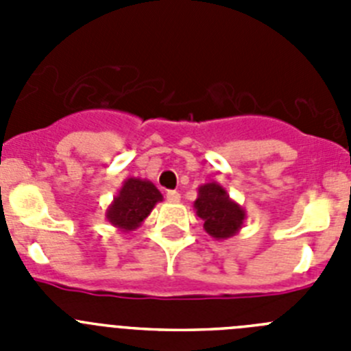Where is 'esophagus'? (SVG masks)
Returning a JSON list of instances; mask_svg holds the SVG:
<instances>
[{
	"label": "esophagus",
	"mask_w": 351,
	"mask_h": 351,
	"mask_svg": "<svg viewBox=\"0 0 351 351\" xmlns=\"http://www.w3.org/2000/svg\"><path fill=\"white\" fill-rule=\"evenodd\" d=\"M167 200L169 202H179L181 200V193L179 191H167Z\"/></svg>",
	"instance_id": "esophagus-1"
}]
</instances>
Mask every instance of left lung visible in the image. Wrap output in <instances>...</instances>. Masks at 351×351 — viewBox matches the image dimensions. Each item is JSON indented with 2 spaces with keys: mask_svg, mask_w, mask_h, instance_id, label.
Here are the masks:
<instances>
[{
  "mask_svg": "<svg viewBox=\"0 0 351 351\" xmlns=\"http://www.w3.org/2000/svg\"><path fill=\"white\" fill-rule=\"evenodd\" d=\"M195 210L198 218L204 219L207 234L214 239H228L235 235L246 218L243 207L234 202L218 182H207L198 188Z\"/></svg>",
  "mask_w": 351,
  "mask_h": 351,
  "instance_id": "left-lung-1",
  "label": "left lung"
}]
</instances>
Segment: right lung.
I'll return each instance as SVG.
<instances>
[{
    "label": "right lung",
    "instance_id": "1",
    "mask_svg": "<svg viewBox=\"0 0 351 351\" xmlns=\"http://www.w3.org/2000/svg\"><path fill=\"white\" fill-rule=\"evenodd\" d=\"M163 197L151 181L130 178L123 182L114 202L107 209V219L123 232L135 230Z\"/></svg>",
    "mask_w": 351,
    "mask_h": 351
}]
</instances>
